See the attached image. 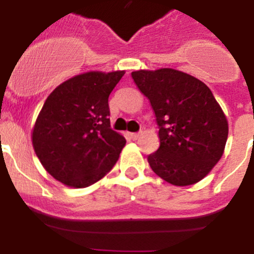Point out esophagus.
<instances>
[{
  "label": "esophagus",
  "mask_w": 254,
  "mask_h": 254,
  "mask_svg": "<svg viewBox=\"0 0 254 254\" xmlns=\"http://www.w3.org/2000/svg\"><path fill=\"white\" fill-rule=\"evenodd\" d=\"M140 136H141V132H132V134H130V137L132 140H137Z\"/></svg>",
  "instance_id": "esophagus-1"
}]
</instances>
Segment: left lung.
I'll list each match as a JSON object with an SVG mask.
<instances>
[{"instance_id": "1", "label": "left lung", "mask_w": 254, "mask_h": 254, "mask_svg": "<svg viewBox=\"0 0 254 254\" xmlns=\"http://www.w3.org/2000/svg\"><path fill=\"white\" fill-rule=\"evenodd\" d=\"M131 77L150 101L160 147L147 157L153 172L177 187L198 183L225 151L229 123L204 82L175 68L139 70Z\"/></svg>"}]
</instances>
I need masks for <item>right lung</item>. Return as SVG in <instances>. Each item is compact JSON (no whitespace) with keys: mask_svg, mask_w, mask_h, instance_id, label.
Wrapping results in <instances>:
<instances>
[{"mask_svg":"<svg viewBox=\"0 0 254 254\" xmlns=\"http://www.w3.org/2000/svg\"><path fill=\"white\" fill-rule=\"evenodd\" d=\"M125 71H88L59 84L32 130L45 171L71 188H86L117 163L127 140L111 129L108 98Z\"/></svg>","mask_w":254,"mask_h":254,"instance_id":"right-lung-1","label":"right lung"}]
</instances>
